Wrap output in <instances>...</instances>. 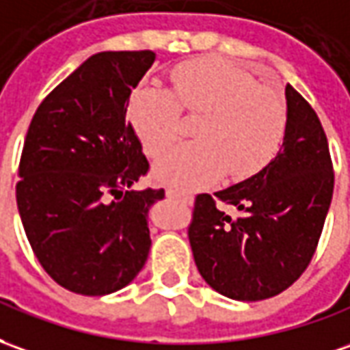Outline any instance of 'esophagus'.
<instances>
[{
    "instance_id": "34e87169",
    "label": "esophagus",
    "mask_w": 350,
    "mask_h": 350,
    "mask_svg": "<svg viewBox=\"0 0 350 350\" xmlns=\"http://www.w3.org/2000/svg\"><path fill=\"white\" fill-rule=\"evenodd\" d=\"M165 194L170 196V198H179L183 200V202H192V194H189V192H185V190H179V189H167L165 190Z\"/></svg>"
}]
</instances>
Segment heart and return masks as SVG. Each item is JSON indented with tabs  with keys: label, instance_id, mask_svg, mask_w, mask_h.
<instances>
[{
	"label": "heart",
	"instance_id": "b5f03b06",
	"mask_svg": "<svg viewBox=\"0 0 350 350\" xmlns=\"http://www.w3.org/2000/svg\"><path fill=\"white\" fill-rule=\"evenodd\" d=\"M170 89L141 83L129 98V120L144 152L158 158L179 139L180 110L198 116V143L180 144L156 167L158 179L177 187H204L223 171L242 179L262 170L278 152L286 129V105L252 72L221 59L180 64Z\"/></svg>",
	"mask_w": 350,
	"mask_h": 350
}]
</instances>
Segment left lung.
Masks as SVG:
<instances>
[{
  "label": "left lung",
  "instance_id": "1",
  "mask_svg": "<svg viewBox=\"0 0 350 350\" xmlns=\"http://www.w3.org/2000/svg\"><path fill=\"white\" fill-rule=\"evenodd\" d=\"M282 150L257 175L194 200L189 240L221 295L261 301L288 290L317 252L334 194V163L317 112L290 83ZM234 205L236 219L216 207Z\"/></svg>",
  "mask_w": 350,
  "mask_h": 350
}]
</instances>
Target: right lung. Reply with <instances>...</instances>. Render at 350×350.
<instances>
[{"label": "right lung", "mask_w": 350, "mask_h": 350, "mask_svg": "<svg viewBox=\"0 0 350 350\" xmlns=\"http://www.w3.org/2000/svg\"><path fill=\"white\" fill-rule=\"evenodd\" d=\"M154 60L152 51L89 57L43 98L24 139V232L45 272L74 293L122 290L148 257L146 217L165 192L133 190L150 165L125 116Z\"/></svg>", "instance_id": "right-lung-1"}]
</instances>
